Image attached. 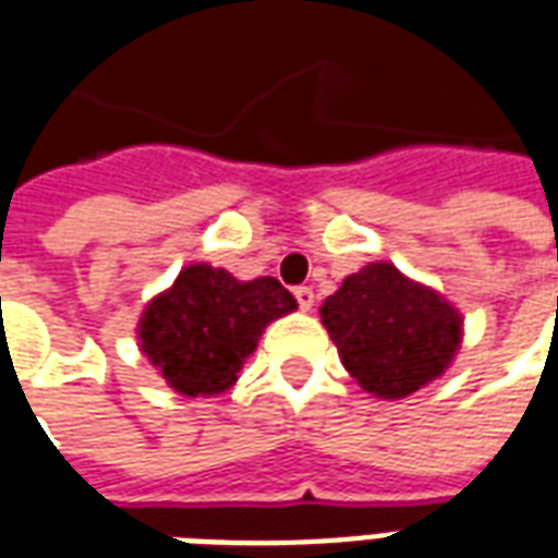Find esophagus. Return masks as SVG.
Masks as SVG:
<instances>
[{
    "label": "esophagus",
    "mask_w": 558,
    "mask_h": 558,
    "mask_svg": "<svg viewBox=\"0 0 558 558\" xmlns=\"http://www.w3.org/2000/svg\"><path fill=\"white\" fill-rule=\"evenodd\" d=\"M314 290H311V287H295V302H299V307H302V311H311V307H314Z\"/></svg>",
    "instance_id": "obj_1"
}]
</instances>
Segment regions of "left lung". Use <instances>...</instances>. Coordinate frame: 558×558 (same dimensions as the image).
I'll return each mask as SVG.
<instances>
[{
    "instance_id": "obj_1",
    "label": "left lung",
    "mask_w": 558,
    "mask_h": 558,
    "mask_svg": "<svg viewBox=\"0 0 558 558\" xmlns=\"http://www.w3.org/2000/svg\"><path fill=\"white\" fill-rule=\"evenodd\" d=\"M319 314L343 367L376 398L400 400L427 386L460 343L454 307L388 263L350 275Z\"/></svg>"
}]
</instances>
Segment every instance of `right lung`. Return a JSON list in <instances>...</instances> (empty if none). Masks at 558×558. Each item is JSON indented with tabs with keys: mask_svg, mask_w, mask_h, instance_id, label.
<instances>
[{
	"mask_svg": "<svg viewBox=\"0 0 558 558\" xmlns=\"http://www.w3.org/2000/svg\"><path fill=\"white\" fill-rule=\"evenodd\" d=\"M295 311L290 290L275 278L235 280L206 263L187 266L172 290L148 304L140 347L182 395H218L235 383L263 328Z\"/></svg>",
	"mask_w": 558,
	"mask_h": 558,
	"instance_id": "right-lung-1",
	"label": "right lung"
}]
</instances>
